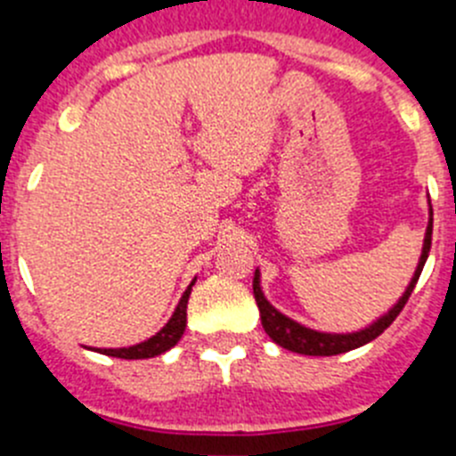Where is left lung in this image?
Masks as SVG:
<instances>
[{"label": "left lung", "mask_w": 456, "mask_h": 456, "mask_svg": "<svg viewBox=\"0 0 456 456\" xmlns=\"http://www.w3.org/2000/svg\"><path fill=\"white\" fill-rule=\"evenodd\" d=\"M432 228H434V212L432 203H429V221H427L425 240H422V253L418 257V267L411 276L409 285L402 292V297L395 301L388 308V313H384L381 317L372 322V324L358 329L352 333H331V331H317V329H310V326L299 324L297 320L288 317L285 313L272 305L267 301L263 292V285H260V269H256V276H253V294H256L257 308H260V320H263V329L267 331V336L276 342L278 347L289 349L294 354H304V356H336V354L352 352V349L363 347L368 342H372L374 338H379L381 333L388 329L395 322V317L400 315L404 304L409 301L411 292L416 288L418 278H420L422 267H425L427 257H429V248H432Z\"/></svg>", "instance_id": "left-lung-1"}]
</instances>
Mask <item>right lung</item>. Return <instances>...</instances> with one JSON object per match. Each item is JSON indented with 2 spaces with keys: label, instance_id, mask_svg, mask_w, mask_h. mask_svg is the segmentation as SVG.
<instances>
[{
  "label": "right lung",
  "instance_id": "1",
  "mask_svg": "<svg viewBox=\"0 0 456 456\" xmlns=\"http://www.w3.org/2000/svg\"><path fill=\"white\" fill-rule=\"evenodd\" d=\"M193 283H196V278H193L189 288L184 289V294L180 297L178 305L173 310L171 320L159 329L152 338L148 340L139 342V345H132V347H116V349H93V352L98 354H107V356L114 358H127V361H136V358H152L159 356V354L168 352L171 347L178 345V340L183 338L184 329H187V304H189V294H191Z\"/></svg>",
  "mask_w": 456,
  "mask_h": 456
}]
</instances>
